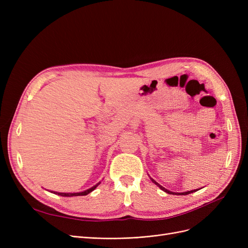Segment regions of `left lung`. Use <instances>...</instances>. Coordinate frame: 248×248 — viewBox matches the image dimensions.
<instances>
[{
  "label": "left lung",
  "instance_id": "left-lung-1",
  "mask_svg": "<svg viewBox=\"0 0 248 248\" xmlns=\"http://www.w3.org/2000/svg\"><path fill=\"white\" fill-rule=\"evenodd\" d=\"M150 179H151V181L154 183V184H156L157 186L159 187V188L161 189V190H163L164 192H167V193H169V194H176V196H186V194H189V193H192V192H194V191H198V190H200V189H194V190H190V191H184V192H172V191H170V190H168L167 188H164L163 186H161L159 183H157L154 179H152L151 177H150Z\"/></svg>",
  "mask_w": 248,
  "mask_h": 248
}]
</instances>
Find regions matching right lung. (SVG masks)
Wrapping results in <instances>:
<instances>
[{"label":"right lung","mask_w":248,"mask_h":248,"mask_svg":"<svg viewBox=\"0 0 248 248\" xmlns=\"http://www.w3.org/2000/svg\"><path fill=\"white\" fill-rule=\"evenodd\" d=\"M99 184H100V182L97 183V184L94 185V186H92L91 188H89V189H87V190H85V191H80V192H58V191H50V192H51V193H55V194H58V196H61V197H79V196H87L88 193L92 192Z\"/></svg>","instance_id":"add662e5"}]
</instances>
